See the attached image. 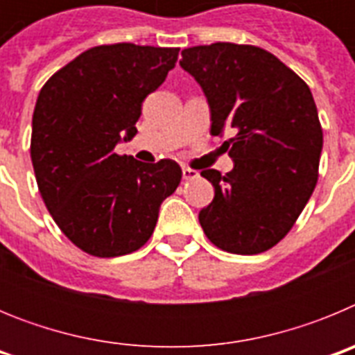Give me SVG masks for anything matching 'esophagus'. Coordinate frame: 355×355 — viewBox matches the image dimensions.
<instances>
[{
  "label": "esophagus",
  "mask_w": 355,
  "mask_h": 355,
  "mask_svg": "<svg viewBox=\"0 0 355 355\" xmlns=\"http://www.w3.org/2000/svg\"><path fill=\"white\" fill-rule=\"evenodd\" d=\"M197 175H199V172L193 171V168L190 167H183V180H196Z\"/></svg>",
  "instance_id": "34e87169"
}]
</instances>
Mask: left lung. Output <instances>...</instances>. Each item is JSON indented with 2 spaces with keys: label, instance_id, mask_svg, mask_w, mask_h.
<instances>
[{
  "label": "left lung",
  "instance_id": "8db88e82",
  "mask_svg": "<svg viewBox=\"0 0 355 355\" xmlns=\"http://www.w3.org/2000/svg\"><path fill=\"white\" fill-rule=\"evenodd\" d=\"M181 56L205 90L211 135L236 131L224 142L233 171L200 172L215 188L200 225L225 252H265L290 233L318 180L324 133L311 90L258 46L215 42Z\"/></svg>",
  "mask_w": 355,
  "mask_h": 355
}]
</instances>
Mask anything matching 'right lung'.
<instances>
[{
  "label": "right lung",
  "instance_id": "1",
  "mask_svg": "<svg viewBox=\"0 0 355 355\" xmlns=\"http://www.w3.org/2000/svg\"><path fill=\"white\" fill-rule=\"evenodd\" d=\"M180 48L96 46L56 71L37 97L30 155L44 205L83 252H135L155 231L159 206L181 183L174 159L137 162L131 140L142 103L174 69Z\"/></svg>",
  "mask_w": 355,
  "mask_h": 355
}]
</instances>
